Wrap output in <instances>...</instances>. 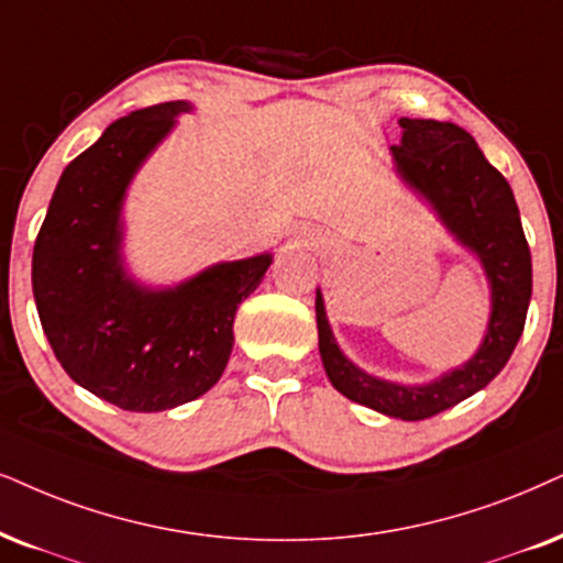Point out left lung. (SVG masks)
<instances>
[{"instance_id": "1", "label": "left lung", "mask_w": 563, "mask_h": 563, "mask_svg": "<svg viewBox=\"0 0 563 563\" xmlns=\"http://www.w3.org/2000/svg\"><path fill=\"white\" fill-rule=\"evenodd\" d=\"M402 140L393 145L397 174L423 195L441 223L467 246L486 269L490 319L486 338L467 364L429 384L376 379L347 361L330 330L317 290L319 353L332 387L347 400L402 421H423L478 393L507 366L525 330L532 262L509 181L486 161L478 142L462 126L437 119H400Z\"/></svg>"}]
</instances>
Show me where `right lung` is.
I'll use <instances>...</instances> for the list:
<instances>
[{
	"mask_svg": "<svg viewBox=\"0 0 563 563\" xmlns=\"http://www.w3.org/2000/svg\"><path fill=\"white\" fill-rule=\"evenodd\" d=\"M187 101L117 119L56 184L33 246V296L64 372L122 410L158 412L197 400L220 379L239 303L273 254L220 262L176 288H145L122 265L130 181Z\"/></svg>",
	"mask_w": 563,
	"mask_h": 563,
	"instance_id": "add662e5",
	"label": "right lung"
}]
</instances>
